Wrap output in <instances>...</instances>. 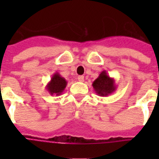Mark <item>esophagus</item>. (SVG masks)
Segmentation results:
<instances>
[{"label":"esophagus","mask_w":159,"mask_h":159,"mask_svg":"<svg viewBox=\"0 0 159 159\" xmlns=\"http://www.w3.org/2000/svg\"><path fill=\"white\" fill-rule=\"evenodd\" d=\"M77 80L79 82H84V76H78L77 77Z\"/></svg>","instance_id":"esophagus-1"}]
</instances>
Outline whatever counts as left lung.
I'll list each match as a JSON object with an SVG mask.
<instances>
[{"mask_svg":"<svg viewBox=\"0 0 159 159\" xmlns=\"http://www.w3.org/2000/svg\"><path fill=\"white\" fill-rule=\"evenodd\" d=\"M92 87L95 92L100 97H107L116 92V81L113 77L107 74L106 71H102L99 77L92 82Z\"/></svg>","mask_w":159,"mask_h":159,"instance_id":"left-lung-1","label":"left lung"}]
</instances>
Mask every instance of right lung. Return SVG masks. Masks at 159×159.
<instances>
[{
  "instance_id": "right-lung-1",
  "label": "right lung",
  "mask_w": 159,
  "mask_h": 159,
  "mask_svg": "<svg viewBox=\"0 0 159 159\" xmlns=\"http://www.w3.org/2000/svg\"><path fill=\"white\" fill-rule=\"evenodd\" d=\"M67 82L64 77H62L58 72H55L45 88L51 96H60L67 87Z\"/></svg>"
}]
</instances>
